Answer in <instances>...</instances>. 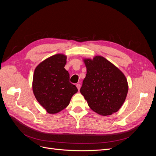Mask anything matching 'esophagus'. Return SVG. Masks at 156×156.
Returning <instances> with one entry per match:
<instances>
[{
    "instance_id": "esophagus-1",
    "label": "esophagus",
    "mask_w": 156,
    "mask_h": 156,
    "mask_svg": "<svg viewBox=\"0 0 156 156\" xmlns=\"http://www.w3.org/2000/svg\"><path fill=\"white\" fill-rule=\"evenodd\" d=\"M76 87H77V89H78V90H79L80 88H81V85H80V84H76Z\"/></svg>"
}]
</instances>
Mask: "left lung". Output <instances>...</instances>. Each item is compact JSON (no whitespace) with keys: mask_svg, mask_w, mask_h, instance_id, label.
<instances>
[{"mask_svg":"<svg viewBox=\"0 0 156 156\" xmlns=\"http://www.w3.org/2000/svg\"><path fill=\"white\" fill-rule=\"evenodd\" d=\"M87 75L80 89L92 111L107 116L119 111L124 103L128 84L124 74L101 56L83 60Z\"/></svg>","mask_w":156,"mask_h":156,"instance_id":"1","label":"left lung"}]
</instances>
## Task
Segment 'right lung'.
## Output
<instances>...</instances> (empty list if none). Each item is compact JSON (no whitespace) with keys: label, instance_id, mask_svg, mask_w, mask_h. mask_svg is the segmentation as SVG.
<instances>
[{"label":"right lung","instance_id":"obj_1","mask_svg":"<svg viewBox=\"0 0 156 156\" xmlns=\"http://www.w3.org/2000/svg\"><path fill=\"white\" fill-rule=\"evenodd\" d=\"M67 56L56 54L42 61L35 68L32 90L40 104L49 114H56L69 105L78 90L69 83V74L64 68Z\"/></svg>","mask_w":156,"mask_h":156}]
</instances>
